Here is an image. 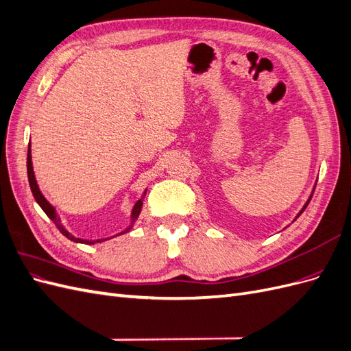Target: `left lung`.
<instances>
[{"label": "left lung", "instance_id": "left-lung-1", "mask_svg": "<svg viewBox=\"0 0 351 351\" xmlns=\"http://www.w3.org/2000/svg\"><path fill=\"white\" fill-rule=\"evenodd\" d=\"M311 199H312V197H311ZM311 199H309V200H307V204H306V205H304V206H303V209H302V210H300V214H299V215H302V212H303V210H304V209H306V206H307V205H309V202H311ZM299 215H297V218H299Z\"/></svg>", "mask_w": 351, "mask_h": 351}]
</instances>
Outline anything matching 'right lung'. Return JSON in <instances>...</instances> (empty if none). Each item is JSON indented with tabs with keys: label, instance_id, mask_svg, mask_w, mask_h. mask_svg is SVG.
<instances>
[{
	"label": "right lung",
	"instance_id": "right-lung-1",
	"mask_svg": "<svg viewBox=\"0 0 351 351\" xmlns=\"http://www.w3.org/2000/svg\"><path fill=\"white\" fill-rule=\"evenodd\" d=\"M27 178H29V186H30L32 193H34L35 200L38 202L39 206H40L42 209H44L45 214L52 219V222H54L56 227L60 230V232H61L62 236H66V237H67L69 240H71V241H76V243H86V244H93V243H99V241H105V240H107V239H102V240L89 241V240L77 239V237H74L73 234H70V232H69L64 227L61 226V221H60V217L56 214V209L49 205V202L44 197V195L40 193V190H39V187H38V184H36L35 174H34V167H32L30 143H29V149H27ZM141 209H142V199H141L139 202H136V205H134V208H133V212H132V219H133V221H136V219H137V217H139V214H141ZM130 228H132V227H129V228H127V230H125V231H123V232L130 231ZM123 232H121V234H123Z\"/></svg>",
	"mask_w": 351,
	"mask_h": 351
}]
</instances>
